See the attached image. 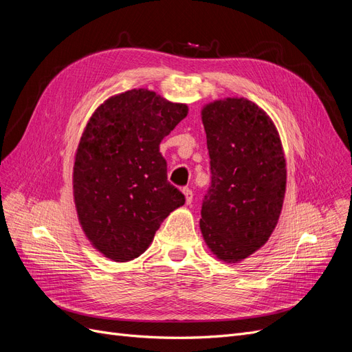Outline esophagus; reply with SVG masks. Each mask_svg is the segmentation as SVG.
Instances as JSON below:
<instances>
[{"instance_id": "34e87169", "label": "esophagus", "mask_w": 352, "mask_h": 352, "mask_svg": "<svg viewBox=\"0 0 352 352\" xmlns=\"http://www.w3.org/2000/svg\"><path fill=\"white\" fill-rule=\"evenodd\" d=\"M182 192H184V195H185V199H186V204H190V202H192V198H194V194H192V190H190L189 188H184V189H182Z\"/></svg>"}]
</instances>
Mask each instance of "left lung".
Instances as JSON below:
<instances>
[{"mask_svg": "<svg viewBox=\"0 0 352 352\" xmlns=\"http://www.w3.org/2000/svg\"><path fill=\"white\" fill-rule=\"evenodd\" d=\"M201 116L211 172L201 233L219 260L238 263L278 225L286 189L282 142L270 117L250 100L210 102Z\"/></svg>", "mask_w": 352, "mask_h": 352, "instance_id": "obj_1", "label": "left lung"}]
</instances>
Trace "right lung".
Returning a JSON list of instances; mask_svg holds the SVG:
<instances>
[{
	"label": "right lung",
	"mask_w": 352,
	"mask_h": 352,
	"mask_svg": "<svg viewBox=\"0 0 352 352\" xmlns=\"http://www.w3.org/2000/svg\"><path fill=\"white\" fill-rule=\"evenodd\" d=\"M186 114V104L141 88L109 98L85 127L73 166L74 204L85 235L107 258L140 257L185 204L167 180L160 142Z\"/></svg>",
	"instance_id": "add662e5"
}]
</instances>
